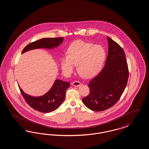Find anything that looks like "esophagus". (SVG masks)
Here are the masks:
<instances>
[{"mask_svg":"<svg viewBox=\"0 0 149 149\" xmlns=\"http://www.w3.org/2000/svg\"><path fill=\"white\" fill-rule=\"evenodd\" d=\"M72 85L73 86L78 87V86H79L81 85V83L80 82H79V81H74V82H72Z\"/></svg>","mask_w":149,"mask_h":149,"instance_id":"obj_1","label":"esophagus"}]
</instances>
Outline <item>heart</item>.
Returning <instances> with one entry per match:
<instances>
[{
  "label": "heart",
  "mask_w": 149,
  "mask_h": 149,
  "mask_svg": "<svg viewBox=\"0 0 149 149\" xmlns=\"http://www.w3.org/2000/svg\"><path fill=\"white\" fill-rule=\"evenodd\" d=\"M106 56L102 46L77 40L69 47L68 54L61 59V69L65 75L70 76L77 65L78 71L84 77H92L101 71Z\"/></svg>",
  "instance_id": "b5f03b06"
}]
</instances>
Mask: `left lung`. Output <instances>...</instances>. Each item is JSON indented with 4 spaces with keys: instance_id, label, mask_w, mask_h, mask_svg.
Masks as SVG:
<instances>
[{
    "instance_id": "1",
    "label": "left lung",
    "mask_w": 149,
    "mask_h": 149,
    "mask_svg": "<svg viewBox=\"0 0 149 149\" xmlns=\"http://www.w3.org/2000/svg\"><path fill=\"white\" fill-rule=\"evenodd\" d=\"M108 56L102 71L93 78L88 87L90 93L82 99L89 109L95 111L107 110L119 100L129 78L128 66L123 48L107 37Z\"/></svg>"
}]
</instances>
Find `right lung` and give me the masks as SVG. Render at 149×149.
I'll use <instances>...</instances> for the list:
<instances>
[{"instance_id": "obj_1", "label": "right lung", "mask_w": 149, "mask_h": 149, "mask_svg": "<svg viewBox=\"0 0 149 149\" xmlns=\"http://www.w3.org/2000/svg\"><path fill=\"white\" fill-rule=\"evenodd\" d=\"M63 42V37L42 38L26 45L22 54L37 49L44 48L47 50H52L58 47ZM70 87V84L68 82L57 79L49 91L43 95L37 97L26 94L19 85L20 91L26 102L34 110L43 113H49L57 110L63 103L65 97L66 90Z\"/></svg>"}]
</instances>
